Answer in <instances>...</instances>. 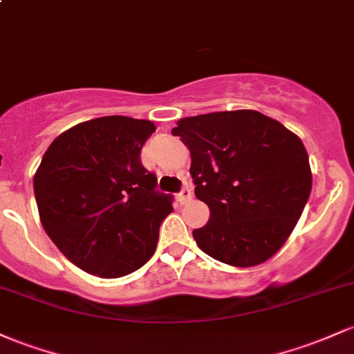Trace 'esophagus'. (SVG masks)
Masks as SVG:
<instances>
[{"label":"esophagus","mask_w":354,"mask_h":354,"mask_svg":"<svg viewBox=\"0 0 354 354\" xmlns=\"http://www.w3.org/2000/svg\"><path fill=\"white\" fill-rule=\"evenodd\" d=\"M192 189H189V188H183V189H181V192L180 193H178V201H180V203L181 205H186V203H188V201H192Z\"/></svg>","instance_id":"esophagus-1"}]
</instances>
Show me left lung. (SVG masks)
Wrapping results in <instances>:
<instances>
[{"instance_id": "obj_1", "label": "left lung", "mask_w": 354, "mask_h": 354, "mask_svg": "<svg viewBox=\"0 0 354 354\" xmlns=\"http://www.w3.org/2000/svg\"><path fill=\"white\" fill-rule=\"evenodd\" d=\"M192 156L198 200L209 220L193 230L198 247L234 267L269 260L292 234L313 186L304 145L257 111L183 118L171 131Z\"/></svg>"}]
</instances>
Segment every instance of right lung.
Returning <instances> with one entry per match:
<instances>
[{
	"label": "right lung",
	"mask_w": 354,
	"mask_h": 354,
	"mask_svg": "<svg viewBox=\"0 0 354 354\" xmlns=\"http://www.w3.org/2000/svg\"><path fill=\"white\" fill-rule=\"evenodd\" d=\"M154 131L151 120L106 115L70 127L44 154L33 178L41 225L79 269L118 279L153 257L173 212L141 162Z\"/></svg>",
	"instance_id": "1"
}]
</instances>
